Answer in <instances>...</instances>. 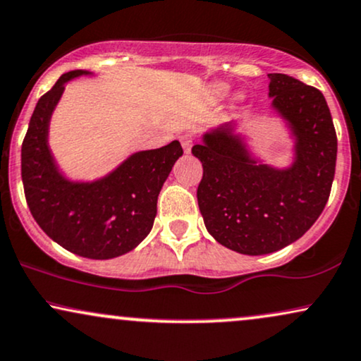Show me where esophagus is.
I'll use <instances>...</instances> for the list:
<instances>
[{"label":"esophagus","mask_w":361,"mask_h":361,"mask_svg":"<svg viewBox=\"0 0 361 361\" xmlns=\"http://www.w3.org/2000/svg\"><path fill=\"white\" fill-rule=\"evenodd\" d=\"M180 144H182V149H184V152L189 154L190 149H192V137H190V135H182L180 137Z\"/></svg>","instance_id":"34e87169"}]
</instances>
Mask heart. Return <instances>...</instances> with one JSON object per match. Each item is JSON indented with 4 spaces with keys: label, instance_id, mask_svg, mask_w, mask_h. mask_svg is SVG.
Returning <instances> with one entry per match:
<instances>
[{
    "label": "heart",
    "instance_id": "b5f03b06",
    "mask_svg": "<svg viewBox=\"0 0 361 361\" xmlns=\"http://www.w3.org/2000/svg\"><path fill=\"white\" fill-rule=\"evenodd\" d=\"M226 92H228V87L226 85H214L211 88V95L214 100H221L226 95Z\"/></svg>",
    "mask_w": 361,
    "mask_h": 361
}]
</instances>
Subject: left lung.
Returning <instances> with one entry per match:
<instances>
[{
	"instance_id": "1",
	"label": "left lung",
	"mask_w": 361,
	"mask_h": 361,
	"mask_svg": "<svg viewBox=\"0 0 361 361\" xmlns=\"http://www.w3.org/2000/svg\"><path fill=\"white\" fill-rule=\"evenodd\" d=\"M268 77L271 106L295 139L291 166L252 157L234 122L206 132L192 147L204 169L197 202L209 234L249 256L279 251L317 222L336 166V132L323 93L289 75Z\"/></svg>"
}]
</instances>
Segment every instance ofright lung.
<instances>
[{
    "label": "right lung",
    "instance_id": "1",
    "mask_svg": "<svg viewBox=\"0 0 361 361\" xmlns=\"http://www.w3.org/2000/svg\"><path fill=\"white\" fill-rule=\"evenodd\" d=\"M92 75L73 70L61 75L38 100L21 145V179L31 216L48 238L88 259H112L147 238L157 214V197L176 160L179 140L132 154L93 182L66 179L48 147V128L65 83Z\"/></svg>",
    "mask_w": 361,
    "mask_h": 361
}]
</instances>
